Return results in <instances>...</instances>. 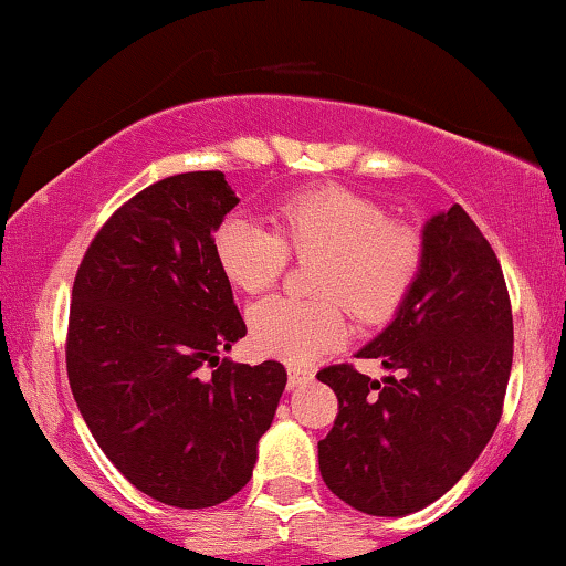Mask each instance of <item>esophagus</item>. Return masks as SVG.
I'll return each instance as SVG.
<instances>
[{
	"mask_svg": "<svg viewBox=\"0 0 566 566\" xmlns=\"http://www.w3.org/2000/svg\"><path fill=\"white\" fill-rule=\"evenodd\" d=\"M312 378H314L312 370L298 368V366H289V389L291 391H296V389H301V386H306L308 381H312Z\"/></svg>",
	"mask_w": 566,
	"mask_h": 566,
	"instance_id": "1",
	"label": "esophagus"
}]
</instances>
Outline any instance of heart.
I'll list each match as a JSON object with an SVG mask.
<instances>
[{
  "label": "heart",
  "mask_w": 566,
  "mask_h": 566,
  "mask_svg": "<svg viewBox=\"0 0 566 566\" xmlns=\"http://www.w3.org/2000/svg\"><path fill=\"white\" fill-rule=\"evenodd\" d=\"M275 229L231 213L213 234L221 273L234 289L260 293L289 265V250L316 258V291L301 301L268 296L250 308V337L262 355L304 366L337 347L350 332L347 306L363 322L397 314L422 268V237L391 221L381 203L343 185L298 192L275 213Z\"/></svg>",
  "instance_id": "heart-1"
}]
</instances>
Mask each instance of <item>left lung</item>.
Here are the masks:
<instances>
[{
    "mask_svg": "<svg viewBox=\"0 0 566 566\" xmlns=\"http://www.w3.org/2000/svg\"><path fill=\"white\" fill-rule=\"evenodd\" d=\"M389 370L322 368L339 415L319 440L324 484L366 515L401 517L451 490L490 443L513 368V312L497 254L459 203L422 227L420 275L358 350Z\"/></svg>",
    "mask_w": 566,
    "mask_h": 566,
    "instance_id": "1",
    "label": "left lung"
}]
</instances>
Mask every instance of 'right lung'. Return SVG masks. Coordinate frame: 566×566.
Segmentation results:
<instances>
[{"instance_id": "1", "label": "right lung", "mask_w": 566, "mask_h": 566, "mask_svg": "<svg viewBox=\"0 0 566 566\" xmlns=\"http://www.w3.org/2000/svg\"><path fill=\"white\" fill-rule=\"evenodd\" d=\"M237 203L223 172L149 185L99 229L72 291L76 407L115 469L172 507H213L250 482L289 381L275 360L219 358L247 335L213 252Z\"/></svg>"}]
</instances>
